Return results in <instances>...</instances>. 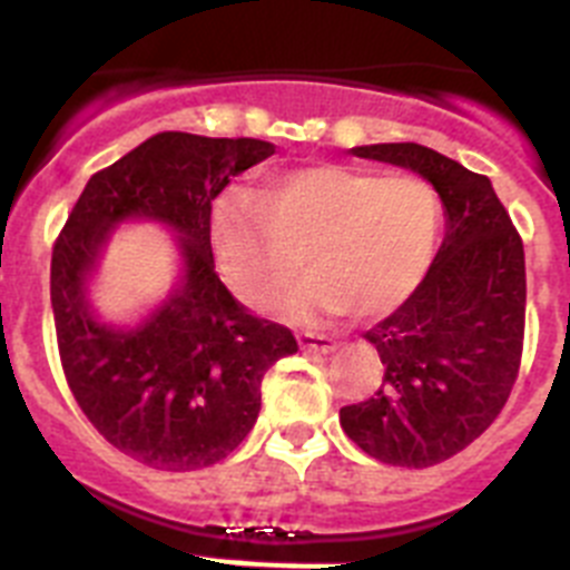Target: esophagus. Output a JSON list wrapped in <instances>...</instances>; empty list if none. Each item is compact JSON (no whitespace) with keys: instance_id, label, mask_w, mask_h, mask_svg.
Listing matches in <instances>:
<instances>
[{"instance_id":"1","label":"esophagus","mask_w":570,"mask_h":570,"mask_svg":"<svg viewBox=\"0 0 570 570\" xmlns=\"http://www.w3.org/2000/svg\"><path fill=\"white\" fill-rule=\"evenodd\" d=\"M296 340H299V345L305 347V351H320V354H331V351L336 347L334 336L316 334V331H299Z\"/></svg>"}]
</instances>
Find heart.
Instances as JSON below:
<instances>
[{
	"mask_svg": "<svg viewBox=\"0 0 570 570\" xmlns=\"http://www.w3.org/2000/svg\"><path fill=\"white\" fill-rule=\"evenodd\" d=\"M440 223V196L420 176L322 163L279 170L256 194L219 199L210 245L245 302L268 305L308 256L316 279L282 302L285 314L354 308L380 316L420 288Z\"/></svg>",
	"mask_w": 570,
	"mask_h": 570,
	"instance_id": "1",
	"label": "heart"
}]
</instances>
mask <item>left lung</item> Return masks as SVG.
Returning a JSON list of instances; mask_svg holds the SVG:
<instances>
[{"mask_svg": "<svg viewBox=\"0 0 570 570\" xmlns=\"http://www.w3.org/2000/svg\"><path fill=\"white\" fill-rule=\"evenodd\" d=\"M351 154L425 176L445 205V239L420 288L365 331L385 376L371 400L342 407V431L385 465H436L511 396L525 340V250L488 176L416 142Z\"/></svg>", "mask_w": 570, "mask_h": 570, "instance_id": "1", "label": "left lung"}]
</instances>
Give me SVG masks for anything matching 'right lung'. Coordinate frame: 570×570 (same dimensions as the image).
<instances>
[{
  "label": "right lung",
  "instance_id": "right-lung-1",
  "mask_svg": "<svg viewBox=\"0 0 570 570\" xmlns=\"http://www.w3.org/2000/svg\"><path fill=\"white\" fill-rule=\"evenodd\" d=\"M262 139L165 130L97 170L50 256V305L70 394L99 434L156 471H196L239 448L262 405V376L296 351L285 325L259 320L214 271L210 205L230 176L268 159ZM156 218L180 234V288L130 332L99 323L83 299L107 230Z\"/></svg>",
  "mask_w": 570,
  "mask_h": 570
}]
</instances>
